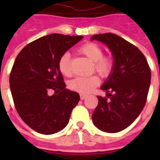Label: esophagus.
Here are the masks:
<instances>
[{
	"mask_svg": "<svg viewBox=\"0 0 160 160\" xmlns=\"http://www.w3.org/2000/svg\"><path fill=\"white\" fill-rule=\"evenodd\" d=\"M80 96V99H81V100H84V99H86V98H87V95H86V94L81 93Z\"/></svg>",
	"mask_w": 160,
	"mask_h": 160,
	"instance_id": "1",
	"label": "esophagus"
}]
</instances>
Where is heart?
Returning a JSON list of instances; mask_svg holds the SVG:
<instances>
[{
	"mask_svg": "<svg viewBox=\"0 0 160 160\" xmlns=\"http://www.w3.org/2000/svg\"><path fill=\"white\" fill-rule=\"evenodd\" d=\"M81 54L86 56L93 62V68L101 76L107 77L111 73L113 67L112 60L108 56H103V50L101 47L95 42H87L79 49ZM58 68L61 73L65 76L71 74L70 68V55L65 53L61 56L58 62ZM100 82L99 78L96 75L76 77L69 82L70 89L80 93H89Z\"/></svg>",
	"mask_w": 160,
	"mask_h": 160,
	"instance_id": "1",
	"label": "heart"
}]
</instances>
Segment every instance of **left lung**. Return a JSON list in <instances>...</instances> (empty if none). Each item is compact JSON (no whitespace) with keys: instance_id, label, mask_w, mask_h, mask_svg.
<instances>
[{"instance_id":"1","label":"left lung","mask_w":160,"mask_h":160,"mask_svg":"<svg viewBox=\"0 0 160 160\" xmlns=\"http://www.w3.org/2000/svg\"><path fill=\"white\" fill-rule=\"evenodd\" d=\"M90 40L103 42L113 57L112 70L100 87L110 99L98 96V104L92 113V122L104 132H120L143 110L151 83V70L141 50L116 34H96Z\"/></svg>"}]
</instances>
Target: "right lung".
I'll return each mask as SVG.
<instances>
[{"label":"right lung","instance_id":"obj_1","mask_svg":"<svg viewBox=\"0 0 160 160\" xmlns=\"http://www.w3.org/2000/svg\"><path fill=\"white\" fill-rule=\"evenodd\" d=\"M82 38L49 34L30 42L16 57L9 79L12 99L19 117L38 133L52 134L63 129L80 101L78 92L65 88L58 62ZM49 90L55 94L49 96Z\"/></svg>","mask_w":160,"mask_h":160}]
</instances>
